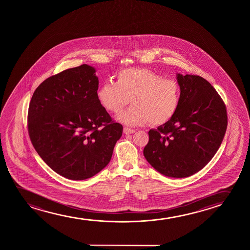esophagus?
<instances>
[{"label": "esophagus", "instance_id": "obj_1", "mask_svg": "<svg viewBox=\"0 0 250 250\" xmlns=\"http://www.w3.org/2000/svg\"><path fill=\"white\" fill-rule=\"evenodd\" d=\"M134 132H135V130H133V129H130L128 127H124V133L125 135H130V134L134 133Z\"/></svg>", "mask_w": 250, "mask_h": 250}]
</instances>
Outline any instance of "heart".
Returning a JSON list of instances; mask_svg holds the SVG:
<instances>
[{"mask_svg":"<svg viewBox=\"0 0 250 250\" xmlns=\"http://www.w3.org/2000/svg\"><path fill=\"white\" fill-rule=\"evenodd\" d=\"M97 97L105 109L119 113L130 103L133 106L120 113L118 120L128 125L149 122L162 125L173 118L181 102V87L174 79L145 68L124 69L116 82H105L97 90Z\"/></svg>","mask_w":250,"mask_h":250,"instance_id":"b5f03b06","label":"heart"}]
</instances>
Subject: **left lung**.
I'll list each match as a JSON object with an SVG mask.
<instances>
[{
    "label": "left lung",
    "mask_w": 250,
    "mask_h": 250,
    "mask_svg": "<svg viewBox=\"0 0 250 250\" xmlns=\"http://www.w3.org/2000/svg\"><path fill=\"white\" fill-rule=\"evenodd\" d=\"M181 102L167 123L148 131L144 149L147 162L161 174L186 178L212 160L227 128L226 104L200 76L178 73Z\"/></svg>",
    "instance_id": "obj_1"
}]
</instances>
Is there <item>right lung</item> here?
<instances>
[{"mask_svg": "<svg viewBox=\"0 0 250 250\" xmlns=\"http://www.w3.org/2000/svg\"><path fill=\"white\" fill-rule=\"evenodd\" d=\"M95 72L83 64L51 76L36 89L29 105L31 144L53 171L71 180L102 171L123 132L98 100Z\"/></svg>", "mask_w": 250, "mask_h": 250, "instance_id": "right-lung-1", "label": "right lung"}]
</instances>
